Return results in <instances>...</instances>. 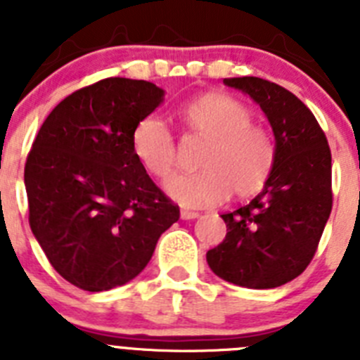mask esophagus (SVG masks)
<instances>
[{
    "label": "esophagus",
    "mask_w": 360,
    "mask_h": 360,
    "mask_svg": "<svg viewBox=\"0 0 360 360\" xmlns=\"http://www.w3.org/2000/svg\"><path fill=\"white\" fill-rule=\"evenodd\" d=\"M200 216V212L196 211H187V209H182L180 211V218L182 219H196Z\"/></svg>",
    "instance_id": "1"
}]
</instances>
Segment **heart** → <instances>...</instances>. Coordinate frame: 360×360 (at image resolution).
<instances>
[{
  "mask_svg": "<svg viewBox=\"0 0 360 360\" xmlns=\"http://www.w3.org/2000/svg\"><path fill=\"white\" fill-rule=\"evenodd\" d=\"M186 128L205 139L198 157L202 171L178 174L165 184L167 195L184 207H211L232 195L247 198L263 189L274 169L276 144L270 131L252 122L245 104L224 94H207L180 110ZM136 160L155 178L169 176L176 148L162 117L146 115L131 133Z\"/></svg>",
  "mask_w": 360,
  "mask_h": 360,
  "instance_id": "obj_1",
  "label": "heart"
}]
</instances>
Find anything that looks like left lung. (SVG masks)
Wrapping results in <instances>:
<instances>
[{
  "label": "left lung",
  "mask_w": 360,
  "mask_h": 360,
  "mask_svg": "<svg viewBox=\"0 0 360 360\" xmlns=\"http://www.w3.org/2000/svg\"><path fill=\"white\" fill-rule=\"evenodd\" d=\"M259 104L276 141L274 169L262 193L221 214L227 236L207 252L218 278L276 288L311 262L332 212V153L316 117L292 91L259 77L224 79Z\"/></svg>",
  "instance_id": "8db88e82"
}]
</instances>
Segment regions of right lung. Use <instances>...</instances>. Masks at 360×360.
<instances>
[{
	"label": "right lung",
	"instance_id": "add662e5",
	"mask_svg": "<svg viewBox=\"0 0 360 360\" xmlns=\"http://www.w3.org/2000/svg\"><path fill=\"white\" fill-rule=\"evenodd\" d=\"M164 103L148 81L110 77L61 101L25 164L28 221L53 269L103 292L141 274L180 209L136 160V122Z\"/></svg>",
	"mask_w": 360,
	"mask_h": 360
}]
</instances>
